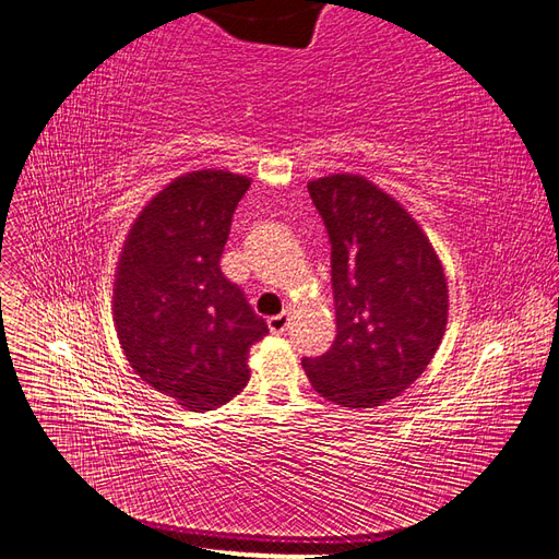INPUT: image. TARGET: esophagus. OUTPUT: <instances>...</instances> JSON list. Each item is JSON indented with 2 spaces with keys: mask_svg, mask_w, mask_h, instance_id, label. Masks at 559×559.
<instances>
[{
  "mask_svg": "<svg viewBox=\"0 0 559 559\" xmlns=\"http://www.w3.org/2000/svg\"><path fill=\"white\" fill-rule=\"evenodd\" d=\"M286 326H289V312H282V314H273L267 319V329L270 333H284Z\"/></svg>",
  "mask_w": 559,
  "mask_h": 559,
  "instance_id": "34e87169",
  "label": "esophagus"
}]
</instances>
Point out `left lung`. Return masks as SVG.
Returning a JSON list of instances; mask_svg holds the SVG:
<instances>
[{
    "label": "left lung",
    "instance_id": "obj_1",
    "mask_svg": "<svg viewBox=\"0 0 559 559\" xmlns=\"http://www.w3.org/2000/svg\"><path fill=\"white\" fill-rule=\"evenodd\" d=\"M331 238L335 341L302 359L314 392L341 408H378L429 366L448 326V280L417 218L361 175L308 181Z\"/></svg>",
    "mask_w": 559,
    "mask_h": 559
}]
</instances>
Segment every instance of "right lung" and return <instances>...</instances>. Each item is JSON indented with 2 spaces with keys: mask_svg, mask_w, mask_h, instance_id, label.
Segmentation results:
<instances>
[{
  "mask_svg": "<svg viewBox=\"0 0 559 559\" xmlns=\"http://www.w3.org/2000/svg\"><path fill=\"white\" fill-rule=\"evenodd\" d=\"M249 186V177L214 167L173 179L134 216L118 253V343L134 373L191 413L242 392L249 349L267 333L218 265Z\"/></svg>",
  "mask_w": 559,
  "mask_h": 559,
  "instance_id": "add662e5",
  "label": "right lung"
}]
</instances>
